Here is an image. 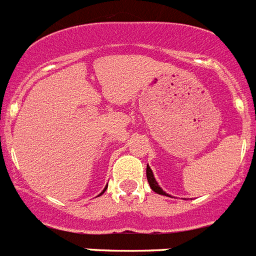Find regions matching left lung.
<instances>
[{
	"instance_id": "8db88e82",
	"label": "left lung",
	"mask_w": 256,
	"mask_h": 256,
	"mask_svg": "<svg viewBox=\"0 0 256 256\" xmlns=\"http://www.w3.org/2000/svg\"><path fill=\"white\" fill-rule=\"evenodd\" d=\"M147 180H148V184H150V188H151L152 190H154V192H156V194L165 195V196H169V198H172L170 195H169V194H166V192H165V191L162 190V188H161L160 186H158V181H156V180H154V172H152V169L150 168V166H148V165H147Z\"/></svg>"
}]
</instances>
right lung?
Masks as SVG:
<instances>
[{"label": "right lung", "mask_w": 256, "mask_h": 256, "mask_svg": "<svg viewBox=\"0 0 256 256\" xmlns=\"http://www.w3.org/2000/svg\"><path fill=\"white\" fill-rule=\"evenodd\" d=\"M106 188H108V184H106V186H105V188H104V190H102V194H104V192H105V190H106ZM102 194H100V195H102Z\"/></svg>", "instance_id": "obj_1"}]
</instances>
